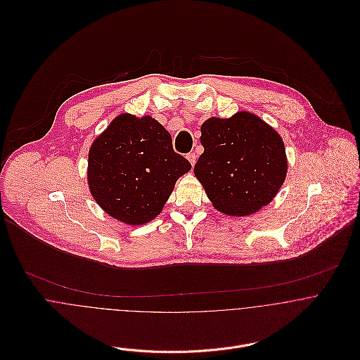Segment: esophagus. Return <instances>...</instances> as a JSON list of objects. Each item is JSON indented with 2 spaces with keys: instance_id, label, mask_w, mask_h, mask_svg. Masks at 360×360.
Returning <instances> with one entry per match:
<instances>
[{
  "instance_id": "34e87169",
  "label": "esophagus",
  "mask_w": 360,
  "mask_h": 360,
  "mask_svg": "<svg viewBox=\"0 0 360 360\" xmlns=\"http://www.w3.org/2000/svg\"><path fill=\"white\" fill-rule=\"evenodd\" d=\"M187 159L190 160L191 166H194V165H195V160H197V155H195V153H190V154H187Z\"/></svg>"
}]
</instances>
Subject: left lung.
Listing matches in <instances>:
<instances>
[{
    "instance_id": "1",
    "label": "left lung",
    "mask_w": 360,
    "mask_h": 360,
    "mask_svg": "<svg viewBox=\"0 0 360 360\" xmlns=\"http://www.w3.org/2000/svg\"><path fill=\"white\" fill-rule=\"evenodd\" d=\"M204 153L194 173L213 206L230 216H247L267 205L287 174L278 133L248 112L210 117L201 126Z\"/></svg>"
}]
</instances>
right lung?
Here are the masks:
<instances>
[{"instance_id":"1","label":"right lung","mask_w":360,"mask_h":360,"mask_svg":"<svg viewBox=\"0 0 360 360\" xmlns=\"http://www.w3.org/2000/svg\"><path fill=\"white\" fill-rule=\"evenodd\" d=\"M191 163L174 153L167 130L151 116L119 115L93 143L89 186L112 217L127 224L153 220Z\"/></svg>"}]
</instances>
